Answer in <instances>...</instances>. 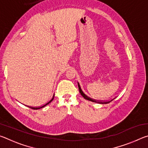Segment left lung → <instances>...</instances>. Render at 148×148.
Masks as SVG:
<instances>
[{"instance_id": "8db88e82", "label": "left lung", "mask_w": 148, "mask_h": 148, "mask_svg": "<svg viewBox=\"0 0 148 148\" xmlns=\"http://www.w3.org/2000/svg\"><path fill=\"white\" fill-rule=\"evenodd\" d=\"M77 85H78V88H79V91L80 94H81V95H82V96H83V97H84V98L85 99L88 100V101H91V102H96V103H99V104H108V103H110V102L112 101H113V100L114 99L111 100V101H106V102H105V101H95V100L92 99H91V98H90V97H87L86 94L84 93V92H83V91H82V90L81 87H80V86H79V84L78 82H77Z\"/></svg>"}]
</instances>
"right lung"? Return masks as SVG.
<instances>
[{
  "label": "right lung",
  "mask_w": 148,
  "mask_h": 148,
  "mask_svg": "<svg viewBox=\"0 0 148 148\" xmlns=\"http://www.w3.org/2000/svg\"><path fill=\"white\" fill-rule=\"evenodd\" d=\"M53 99H54V95H53V97H52V99L50 100V101L48 102H47V103L46 104H44V106H41V107H38V108H32V107H31V108H32V109H34V110H38V109H40V108H44V106H46V105H47L48 104H49L50 102H51L52 101H53Z\"/></svg>",
  "instance_id": "obj_1"
}]
</instances>
